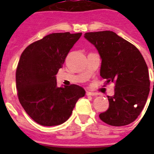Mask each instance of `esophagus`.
I'll return each mask as SVG.
<instances>
[{
	"label": "esophagus",
	"mask_w": 154,
	"mask_h": 154,
	"mask_svg": "<svg viewBox=\"0 0 154 154\" xmlns=\"http://www.w3.org/2000/svg\"><path fill=\"white\" fill-rule=\"evenodd\" d=\"M87 96H97V93H92V92H89V91H86V94H85Z\"/></svg>",
	"instance_id": "1"
}]
</instances>
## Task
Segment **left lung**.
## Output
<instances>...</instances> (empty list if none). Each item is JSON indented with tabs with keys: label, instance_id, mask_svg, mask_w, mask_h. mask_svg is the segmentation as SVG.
Instances as JSON below:
<instances>
[{
	"label": "left lung",
	"instance_id": "1",
	"mask_svg": "<svg viewBox=\"0 0 154 154\" xmlns=\"http://www.w3.org/2000/svg\"><path fill=\"white\" fill-rule=\"evenodd\" d=\"M84 37L100 54L101 77L107 83L115 82L114 95L108 97L109 106L100 119L112 126L130 124L143 109L150 89L144 57L134 45L112 31L86 32Z\"/></svg>",
	"mask_w": 154,
	"mask_h": 154
}]
</instances>
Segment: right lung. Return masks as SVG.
<instances>
[{
    "instance_id": "1",
    "label": "right lung",
    "mask_w": 154,
    "mask_h": 154,
    "mask_svg": "<svg viewBox=\"0 0 154 154\" xmlns=\"http://www.w3.org/2000/svg\"><path fill=\"white\" fill-rule=\"evenodd\" d=\"M82 32H57L29 45L20 55L16 71L18 99L34 122L58 125L72 114L85 91L77 85L57 87L56 75Z\"/></svg>"
}]
</instances>
